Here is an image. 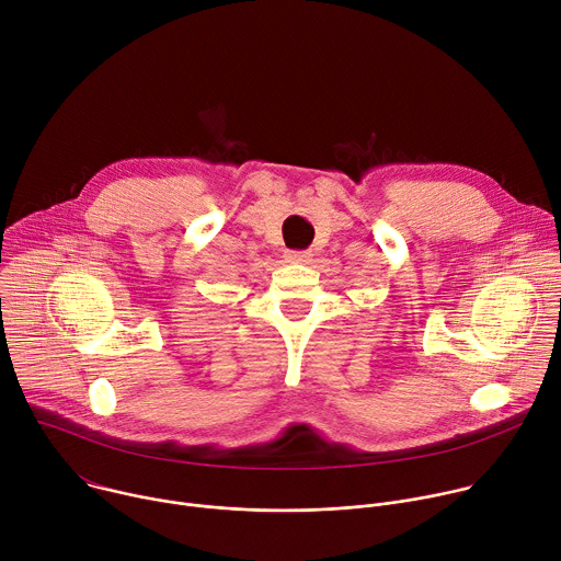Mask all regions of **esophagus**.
<instances>
[{"label": "esophagus", "mask_w": 561, "mask_h": 561, "mask_svg": "<svg viewBox=\"0 0 561 561\" xmlns=\"http://www.w3.org/2000/svg\"><path fill=\"white\" fill-rule=\"evenodd\" d=\"M288 264H308L310 262V253L308 251H288L286 255Z\"/></svg>", "instance_id": "34e87169"}]
</instances>
